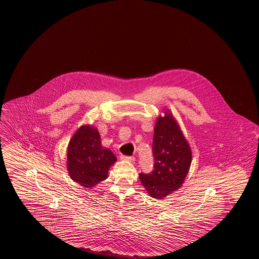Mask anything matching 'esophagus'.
<instances>
[{"instance_id": "obj_1", "label": "esophagus", "mask_w": 259, "mask_h": 259, "mask_svg": "<svg viewBox=\"0 0 259 259\" xmlns=\"http://www.w3.org/2000/svg\"><path fill=\"white\" fill-rule=\"evenodd\" d=\"M120 158L122 160H126V161H130V162H134L135 161V157H128V156H121Z\"/></svg>"}]
</instances>
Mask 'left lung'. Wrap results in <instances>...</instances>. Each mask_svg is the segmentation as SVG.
<instances>
[{
	"label": "left lung",
	"mask_w": 259,
	"mask_h": 259,
	"mask_svg": "<svg viewBox=\"0 0 259 259\" xmlns=\"http://www.w3.org/2000/svg\"><path fill=\"white\" fill-rule=\"evenodd\" d=\"M153 156V171L141 172L140 180L150 196L161 199L181 187L192 162L188 141L168 110L155 125Z\"/></svg>",
	"instance_id": "obj_1"
}]
</instances>
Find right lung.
Listing matches in <instances>:
<instances>
[{
    "label": "right lung",
    "instance_id": "1",
    "mask_svg": "<svg viewBox=\"0 0 259 259\" xmlns=\"http://www.w3.org/2000/svg\"><path fill=\"white\" fill-rule=\"evenodd\" d=\"M117 157L103 148L97 128L80 126L71 138L67 148V171L71 180L84 188L94 187L108 177Z\"/></svg>",
    "mask_w": 259,
    "mask_h": 259
}]
</instances>
